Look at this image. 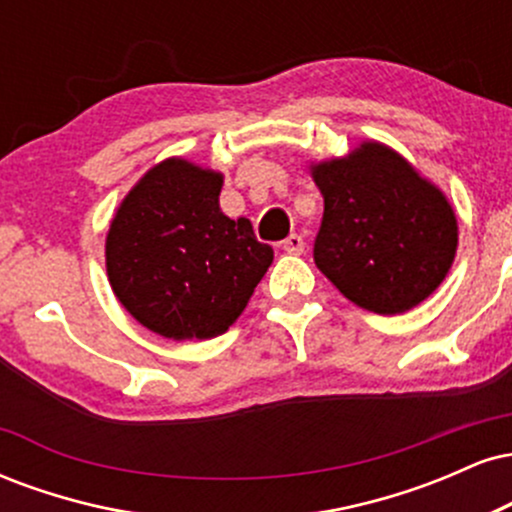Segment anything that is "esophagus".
Instances as JSON below:
<instances>
[{
  "label": "esophagus",
  "instance_id": "obj_1",
  "mask_svg": "<svg viewBox=\"0 0 512 512\" xmlns=\"http://www.w3.org/2000/svg\"><path fill=\"white\" fill-rule=\"evenodd\" d=\"M281 248L289 252V255H301V252L305 250V240L298 236V233H291V236L281 243Z\"/></svg>",
  "mask_w": 512,
  "mask_h": 512
}]
</instances>
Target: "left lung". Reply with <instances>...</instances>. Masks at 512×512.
I'll use <instances>...</instances> for the list:
<instances>
[{
  "mask_svg": "<svg viewBox=\"0 0 512 512\" xmlns=\"http://www.w3.org/2000/svg\"><path fill=\"white\" fill-rule=\"evenodd\" d=\"M310 173L325 197L315 264L339 293L370 313L399 315L443 284L457 216L436 182L373 139L313 161Z\"/></svg>",
  "mask_w": 512,
  "mask_h": 512,
  "instance_id": "1",
  "label": "left lung"
}]
</instances>
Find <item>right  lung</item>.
Returning <instances> with one entry per match:
<instances>
[{"instance_id":"1","label":"right lung","mask_w":512,"mask_h":512,"mask_svg":"<svg viewBox=\"0 0 512 512\" xmlns=\"http://www.w3.org/2000/svg\"><path fill=\"white\" fill-rule=\"evenodd\" d=\"M223 173L170 156L127 192L105 236L110 289L139 325L175 342L219 337L274 260L245 216L219 207Z\"/></svg>"}]
</instances>
